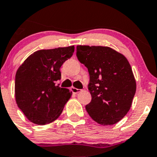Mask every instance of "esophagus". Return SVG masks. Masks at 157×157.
<instances>
[{"label":"esophagus","instance_id":"esophagus-1","mask_svg":"<svg viewBox=\"0 0 157 157\" xmlns=\"http://www.w3.org/2000/svg\"><path fill=\"white\" fill-rule=\"evenodd\" d=\"M71 91L73 94H77V93L80 92L81 90H80V89H78V88H76V87H72Z\"/></svg>","mask_w":157,"mask_h":157}]
</instances>
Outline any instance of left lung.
Returning <instances> with one entry per match:
<instances>
[{
    "label": "left lung",
    "instance_id": "left-lung-1",
    "mask_svg": "<svg viewBox=\"0 0 157 157\" xmlns=\"http://www.w3.org/2000/svg\"><path fill=\"white\" fill-rule=\"evenodd\" d=\"M77 57L89 73L91 102L85 106L95 122L113 125L128 113L136 82L128 59L109 47L77 46Z\"/></svg>",
    "mask_w": 157,
    "mask_h": 157
}]
</instances>
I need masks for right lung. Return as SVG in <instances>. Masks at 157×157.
<instances>
[{
	"label": "right lung",
	"mask_w": 157,
	"mask_h": 157,
	"mask_svg": "<svg viewBox=\"0 0 157 157\" xmlns=\"http://www.w3.org/2000/svg\"><path fill=\"white\" fill-rule=\"evenodd\" d=\"M74 46L40 50L29 56L15 74V100L24 115L33 124L44 125L56 120L71 97L59 87L60 67L71 58Z\"/></svg>",
	"instance_id": "1"
}]
</instances>
